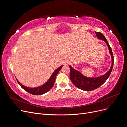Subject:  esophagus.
<instances>
[{"instance_id":"obj_1","label":"esophagus","mask_w":127,"mask_h":127,"mask_svg":"<svg viewBox=\"0 0 127 127\" xmlns=\"http://www.w3.org/2000/svg\"><path fill=\"white\" fill-rule=\"evenodd\" d=\"M69 63V61L68 60H65V61H64V65H67Z\"/></svg>"}]
</instances>
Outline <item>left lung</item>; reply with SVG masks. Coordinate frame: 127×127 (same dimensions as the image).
Listing matches in <instances>:
<instances>
[{
	"label": "left lung",
	"instance_id": "1",
	"mask_svg": "<svg viewBox=\"0 0 127 127\" xmlns=\"http://www.w3.org/2000/svg\"><path fill=\"white\" fill-rule=\"evenodd\" d=\"M95 33L96 34V36L98 37V39L104 41L107 44L108 48L110 54L111 56L112 64L109 71L106 74L100 77L95 78H90L84 76L80 72L73 69L71 65H70L69 78L71 79V81L74 84V85L76 86L77 88L85 91L94 90L95 89H97V88L100 87L101 85H102L109 77L111 73L112 68H113L114 63L113 53H112L111 47L110 46L108 42L107 39H106V37L100 32L95 31Z\"/></svg>",
	"mask_w": 127,
	"mask_h": 127
}]
</instances>
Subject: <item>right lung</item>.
Here are the masks:
<instances>
[{
  "instance_id": "1",
  "label": "right lung",
  "mask_w": 127,
  "mask_h": 127,
  "mask_svg": "<svg viewBox=\"0 0 127 127\" xmlns=\"http://www.w3.org/2000/svg\"><path fill=\"white\" fill-rule=\"evenodd\" d=\"M62 66H61L58 68L56 69L55 71H54V72H53L52 75L50 78L49 79L48 82H46L44 84H43V85L36 87V88H30V87H26L25 86H23L17 80V81L18 84L20 85V86L26 91L31 94L32 95H40L42 94H43L46 92H48L50 89L53 87L55 81L56 76L57 75L58 73L61 70V69L62 68Z\"/></svg>"
}]
</instances>
